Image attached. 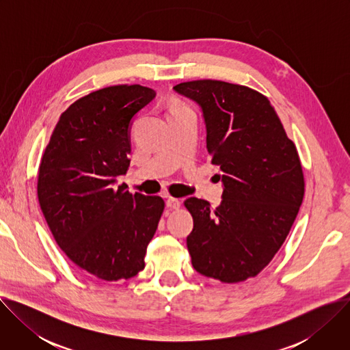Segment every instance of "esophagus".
I'll use <instances>...</instances> for the list:
<instances>
[{
	"label": "esophagus",
	"mask_w": 350,
	"mask_h": 350,
	"mask_svg": "<svg viewBox=\"0 0 350 350\" xmlns=\"http://www.w3.org/2000/svg\"><path fill=\"white\" fill-rule=\"evenodd\" d=\"M180 205H181V202L178 201V199H176V198H167L166 206H167L169 209H178Z\"/></svg>",
	"instance_id": "1"
}]
</instances>
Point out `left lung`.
<instances>
[{"label": "left lung", "mask_w": 350, "mask_h": 350, "mask_svg": "<svg viewBox=\"0 0 350 350\" xmlns=\"http://www.w3.org/2000/svg\"><path fill=\"white\" fill-rule=\"evenodd\" d=\"M206 126V148L223 183L221 204L188 198L193 219L187 247L193 269L221 282L256 277L274 258L305 195L304 170L269 99L220 80L180 83Z\"/></svg>", "instance_id": "8db88e82"}]
</instances>
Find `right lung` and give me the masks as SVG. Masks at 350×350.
<instances>
[{
    "mask_svg": "<svg viewBox=\"0 0 350 350\" xmlns=\"http://www.w3.org/2000/svg\"><path fill=\"white\" fill-rule=\"evenodd\" d=\"M157 92L111 85L73 103L59 118L38 167L40 208L57 243L84 271L129 280L145 267L165 202L118 185L130 166V126Z\"/></svg>",
    "mask_w": 350,
    "mask_h": 350,
    "instance_id": "right-lung-1",
    "label": "right lung"
}]
</instances>
